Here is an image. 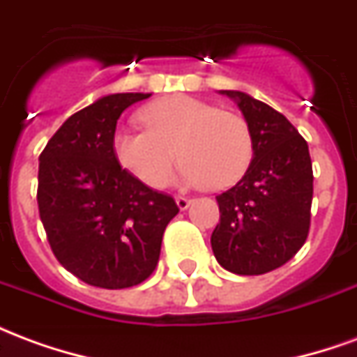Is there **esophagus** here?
<instances>
[{"label":"esophagus","instance_id":"1","mask_svg":"<svg viewBox=\"0 0 357 357\" xmlns=\"http://www.w3.org/2000/svg\"><path fill=\"white\" fill-rule=\"evenodd\" d=\"M176 202H178L179 210H185V208H189V204L193 202V199H189V197H183V195H178V197H176Z\"/></svg>","mask_w":357,"mask_h":357}]
</instances>
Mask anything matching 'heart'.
<instances>
[{
    "label": "heart",
    "instance_id": "obj_1",
    "mask_svg": "<svg viewBox=\"0 0 357 357\" xmlns=\"http://www.w3.org/2000/svg\"><path fill=\"white\" fill-rule=\"evenodd\" d=\"M147 128H122L112 137L116 160L145 185L168 183L179 156L181 178L225 189L237 183L255 156L247 120L189 95H168L141 110Z\"/></svg>",
    "mask_w": 357,
    "mask_h": 357
}]
</instances>
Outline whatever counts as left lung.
Returning <instances> with one entry per match:
<instances>
[{
  "label": "left lung",
  "instance_id": "obj_1",
  "mask_svg": "<svg viewBox=\"0 0 357 357\" xmlns=\"http://www.w3.org/2000/svg\"><path fill=\"white\" fill-rule=\"evenodd\" d=\"M245 114L255 156L245 176L216 201L220 224L212 250L237 275L281 268L306 243L312 218L314 172L306 139L287 118L243 91H224Z\"/></svg>",
  "mask_w": 357,
  "mask_h": 357
}]
</instances>
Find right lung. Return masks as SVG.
<instances>
[{
	"mask_svg": "<svg viewBox=\"0 0 357 357\" xmlns=\"http://www.w3.org/2000/svg\"><path fill=\"white\" fill-rule=\"evenodd\" d=\"M151 93H114L74 112L40 155L38 210L50 247L84 283L128 289L156 269L174 197L120 166L112 149L120 114Z\"/></svg>",
	"mask_w": 357,
	"mask_h": 357,
	"instance_id": "add662e5",
	"label": "right lung"
}]
</instances>
